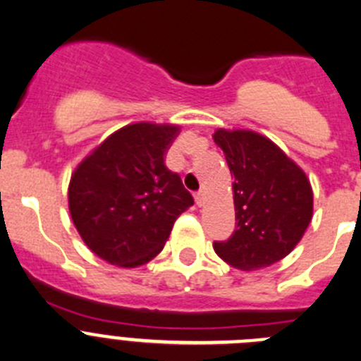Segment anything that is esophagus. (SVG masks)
Segmentation results:
<instances>
[{"label":"esophagus","mask_w":361,"mask_h":361,"mask_svg":"<svg viewBox=\"0 0 361 361\" xmlns=\"http://www.w3.org/2000/svg\"><path fill=\"white\" fill-rule=\"evenodd\" d=\"M195 204L197 206L204 204V192H197V194H195Z\"/></svg>","instance_id":"1"}]
</instances>
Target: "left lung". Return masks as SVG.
<instances>
[{
  "mask_svg": "<svg viewBox=\"0 0 361 361\" xmlns=\"http://www.w3.org/2000/svg\"><path fill=\"white\" fill-rule=\"evenodd\" d=\"M234 176L236 229L213 248L238 269H259L284 259L302 240L312 220V187L305 173L264 135L252 130H219Z\"/></svg>",
  "mask_w": 361,
  "mask_h": 361,
  "instance_id": "1",
  "label": "left lung"
}]
</instances>
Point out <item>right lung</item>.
Returning <instances> with one entry per match:
<instances>
[{
    "mask_svg": "<svg viewBox=\"0 0 361 361\" xmlns=\"http://www.w3.org/2000/svg\"><path fill=\"white\" fill-rule=\"evenodd\" d=\"M176 125L120 128L77 166L68 185L73 226L93 254L135 268L164 248L178 216L194 204L164 155Z\"/></svg>",
    "mask_w": 361,
    "mask_h": 361,
    "instance_id": "1",
    "label": "right lung"
}]
</instances>
